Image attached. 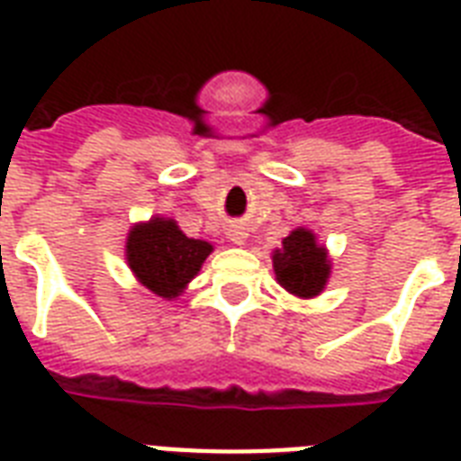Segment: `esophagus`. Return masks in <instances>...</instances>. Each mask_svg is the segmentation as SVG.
I'll list each match as a JSON object with an SVG mask.
<instances>
[{"mask_svg":"<svg viewBox=\"0 0 461 461\" xmlns=\"http://www.w3.org/2000/svg\"><path fill=\"white\" fill-rule=\"evenodd\" d=\"M227 237H230L237 246H244L246 241H249V231H246V227H241V224H230Z\"/></svg>","mask_w":461,"mask_h":461,"instance_id":"esophagus-1","label":"esophagus"}]
</instances>
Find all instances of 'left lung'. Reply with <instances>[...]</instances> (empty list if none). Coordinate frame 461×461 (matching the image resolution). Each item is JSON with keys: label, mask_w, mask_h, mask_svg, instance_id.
I'll use <instances>...</instances> for the list:
<instances>
[{"label": "left lung", "mask_w": 461, "mask_h": 461, "mask_svg": "<svg viewBox=\"0 0 461 461\" xmlns=\"http://www.w3.org/2000/svg\"><path fill=\"white\" fill-rule=\"evenodd\" d=\"M270 258H273L275 280L299 299H313L322 294V289L330 282L332 260L328 249L306 227L289 231V237L282 239V246L270 253Z\"/></svg>", "instance_id": "8db88e82"}]
</instances>
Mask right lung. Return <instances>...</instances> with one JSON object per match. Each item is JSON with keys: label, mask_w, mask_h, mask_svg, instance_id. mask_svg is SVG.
<instances>
[{"label": "right lung", "mask_w": 461, "mask_h": 461, "mask_svg": "<svg viewBox=\"0 0 461 461\" xmlns=\"http://www.w3.org/2000/svg\"><path fill=\"white\" fill-rule=\"evenodd\" d=\"M210 253V241L186 237L172 217L153 215L148 222L133 224L126 234V266L140 287L167 302L184 294Z\"/></svg>", "instance_id": "right-lung-1"}]
</instances>
